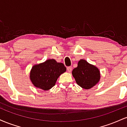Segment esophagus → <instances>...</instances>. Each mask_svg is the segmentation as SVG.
<instances>
[{
  "label": "esophagus",
  "instance_id": "34e87169",
  "mask_svg": "<svg viewBox=\"0 0 127 127\" xmlns=\"http://www.w3.org/2000/svg\"><path fill=\"white\" fill-rule=\"evenodd\" d=\"M72 67L69 66V67H67V70L68 72H70L71 71H72Z\"/></svg>",
  "mask_w": 127,
  "mask_h": 127
}]
</instances>
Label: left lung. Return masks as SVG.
I'll use <instances>...</instances> for the list:
<instances>
[{
    "label": "left lung",
    "mask_w": 127,
    "mask_h": 127,
    "mask_svg": "<svg viewBox=\"0 0 127 127\" xmlns=\"http://www.w3.org/2000/svg\"><path fill=\"white\" fill-rule=\"evenodd\" d=\"M72 75L78 85L87 90L94 87L100 78L98 68L84 60L78 62V67L73 70Z\"/></svg>",
    "instance_id": "8db88e82"
}]
</instances>
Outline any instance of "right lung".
Returning a JSON list of instances; mask_svg holds the SVG:
<instances>
[{
    "label": "right lung",
    "instance_id": "1",
    "mask_svg": "<svg viewBox=\"0 0 127 127\" xmlns=\"http://www.w3.org/2000/svg\"><path fill=\"white\" fill-rule=\"evenodd\" d=\"M65 71L64 64L57 63L54 59L48 60L32 67L30 79L36 87L46 91L55 85L60 75Z\"/></svg>",
    "mask_w": 127,
    "mask_h": 127
}]
</instances>
